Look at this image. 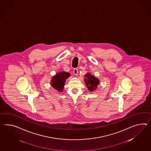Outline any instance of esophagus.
Returning <instances> with one entry per match:
<instances>
[{
    "mask_svg": "<svg viewBox=\"0 0 151 151\" xmlns=\"http://www.w3.org/2000/svg\"><path fill=\"white\" fill-rule=\"evenodd\" d=\"M73 73H74L75 75H77V74H78V69H74V70H73Z\"/></svg>",
    "mask_w": 151,
    "mask_h": 151,
    "instance_id": "1",
    "label": "esophagus"
}]
</instances>
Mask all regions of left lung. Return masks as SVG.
<instances>
[{"instance_id": "obj_1", "label": "left lung", "mask_w": 151, "mask_h": 151, "mask_svg": "<svg viewBox=\"0 0 151 151\" xmlns=\"http://www.w3.org/2000/svg\"><path fill=\"white\" fill-rule=\"evenodd\" d=\"M85 82L86 85L87 87L90 92H93L97 88V87L99 84V80L93 75L88 73L85 75Z\"/></svg>"}]
</instances>
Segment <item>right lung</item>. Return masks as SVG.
Masks as SVG:
<instances>
[{
	"instance_id": "obj_1",
	"label": "right lung",
	"mask_w": 151,
	"mask_h": 151,
	"mask_svg": "<svg viewBox=\"0 0 151 151\" xmlns=\"http://www.w3.org/2000/svg\"><path fill=\"white\" fill-rule=\"evenodd\" d=\"M70 76V73L65 71H61L57 73L52 78L51 81V86L58 92H62L66 79Z\"/></svg>"
}]
</instances>
